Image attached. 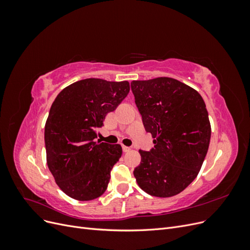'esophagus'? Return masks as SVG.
Returning <instances> with one entry per match:
<instances>
[{
	"label": "esophagus",
	"instance_id": "esophagus-1",
	"mask_svg": "<svg viewBox=\"0 0 250 250\" xmlns=\"http://www.w3.org/2000/svg\"><path fill=\"white\" fill-rule=\"evenodd\" d=\"M131 150V147H127V146H123V151L124 152H128V151Z\"/></svg>",
	"mask_w": 250,
	"mask_h": 250
}]
</instances>
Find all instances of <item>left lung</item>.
Wrapping results in <instances>:
<instances>
[{
  "instance_id": "8db88e82",
  "label": "left lung",
  "mask_w": 250,
  "mask_h": 250,
  "mask_svg": "<svg viewBox=\"0 0 250 250\" xmlns=\"http://www.w3.org/2000/svg\"><path fill=\"white\" fill-rule=\"evenodd\" d=\"M131 90L154 148L140 150L133 171L139 187L155 197L183 192L197 177L208 153L210 123L200 94L169 77L133 80Z\"/></svg>"
}]
</instances>
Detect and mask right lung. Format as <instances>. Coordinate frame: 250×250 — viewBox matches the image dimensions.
Wrapping results in <instances>:
<instances>
[{
	"label": "right lung",
	"instance_id": "1",
	"mask_svg": "<svg viewBox=\"0 0 250 250\" xmlns=\"http://www.w3.org/2000/svg\"><path fill=\"white\" fill-rule=\"evenodd\" d=\"M129 89L128 81L88 78L63 88L53 102L44 126L47 164L60 190L71 198L88 201L106 191L122 147L95 139L105 117Z\"/></svg>",
	"mask_w": 250,
	"mask_h": 250
}]
</instances>
